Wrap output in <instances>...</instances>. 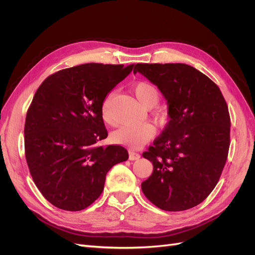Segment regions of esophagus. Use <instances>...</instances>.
Returning a JSON list of instances; mask_svg holds the SVG:
<instances>
[{
  "label": "esophagus",
  "instance_id": "esophagus-1",
  "mask_svg": "<svg viewBox=\"0 0 255 255\" xmlns=\"http://www.w3.org/2000/svg\"><path fill=\"white\" fill-rule=\"evenodd\" d=\"M140 158V154L133 151H129V160H137Z\"/></svg>",
  "mask_w": 255,
  "mask_h": 255
}]
</instances>
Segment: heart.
Segmentation results:
<instances>
[{"mask_svg": "<svg viewBox=\"0 0 255 255\" xmlns=\"http://www.w3.org/2000/svg\"><path fill=\"white\" fill-rule=\"evenodd\" d=\"M136 98L146 109H152L155 106L159 100V91L149 82H138L133 88ZM113 95L107 96L102 104V119L104 122L113 125V118L111 115V104ZM166 113L163 110H156L153 113V117L156 122L163 125L166 122ZM155 127L151 123H142V125H125L116 129L112 134V139L115 143L130 146V148H140L146 141L155 135Z\"/></svg>", "mask_w": 255, "mask_h": 255, "instance_id": "heart-1", "label": "heart"}]
</instances>
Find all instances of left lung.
Masks as SVG:
<instances>
[{
	"label": "left lung",
	"instance_id": "obj_1",
	"mask_svg": "<svg viewBox=\"0 0 255 255\" xmlns=\"http://www.w3.org/2000/svg\"><path fill=\"white\" fill-rule=\"evenodd\" d=\"M168 105L167 123L142 156L153 172L141 183L150 202L168 212L189 210L217 185L230 146V115L219 87L185 64H137Z\"/></svg>",
	"mask_w": 255,
	"mask_h": 255
}]
</instances>
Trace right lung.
I'll list each match as a JSON object with an SVG mask.
<instances>
[{"instance_id":"obj_1","label":"right lung","mask_w":255,"mask_h":255,"mask_svg":"<svg viewBox=\"0 0 255 255\" xmlns=\"http://www.w3.org/2000/svg\"><path fill=\"white\" fill-rule=\"evenodd\" d=\"M134 65L84 64L45 79L27 111L25 157L37 188L60 210L82 211L102 194L106 173L128 158L107 137L102 104Z\"/></svg>"}]
</instances>
